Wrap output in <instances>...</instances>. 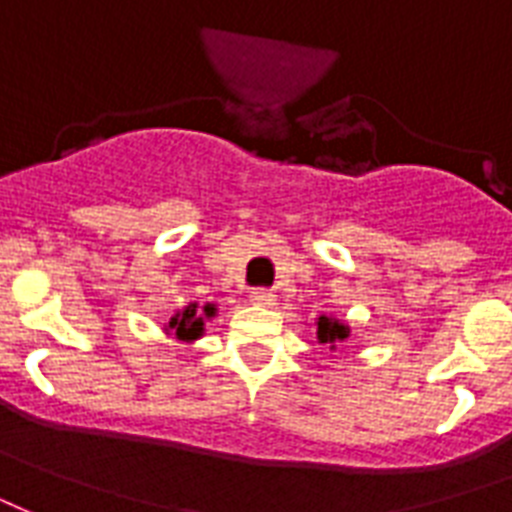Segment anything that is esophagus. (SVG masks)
I'll return each mask as SVG.
<instances>
[{"label":"esophagus","mask_w":512,"mask_h":512,"mask_svg":"<svg viewBox=\"0 0 512 512\" xmlns=\"http://www.w3.org/2000/svg\"><path fill=\"white\" fill-rule=\"evenodd\" d=\"M249 300L255 305H273L276 303V295H273V289L268 287H255L249 292Z\"/></svg>","instance_id":"esophagus-1"}]
</instances>
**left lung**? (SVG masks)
<instances>
[{
	"label": "left lung",
	"mask_w": 512,
	"mask_h": 512,
	"mask_svg": "<svg viewBox=\"0 0 512 512\" xmlns=\"http://www.w3.org/2000/svg\"><path fill=\"white\" fill-rule=\"evenodd\" d=\"M348 337V327H342L337 321L327 319V316H321L319 319V340L321 342H335V340H345Z\"/></svg>",
	"instance_id": "8db88e82"
}]
</instances>
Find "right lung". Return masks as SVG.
<instances>
[{
    "label": "right lung",
    "instance_id": "right-lung-1",
    "mask_svg": "<svg viewBox=\"0 0 512 512\" xmlns=\"http://www.w3.org/2000/svg\"><path fill=\"white\" fill-rule=\"evenodd\" d=\"M212 311H215L212 305L204 308L207 316H212ZM170 329L180 337V340H196V337L201 335V329H204V321H201V316L196 313V305H188L183 313H177L175 319H170Z\"/></svg>",
    "mask_w": 512,
    "mask_h": 512
}]
</instances>
